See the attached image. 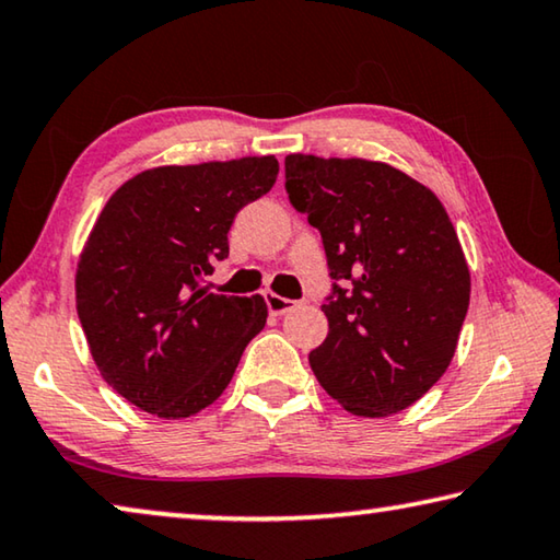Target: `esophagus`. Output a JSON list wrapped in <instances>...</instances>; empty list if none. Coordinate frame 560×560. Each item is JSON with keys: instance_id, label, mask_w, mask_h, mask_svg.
<instances>
[{"instance_id": "34e87169", "label": "esophagus", "mask_w": 560, "mask_h": 560, "mask_svg": "<svg viewBox=\"0 0 560 560\" xmlns=\"http://www.w3.org/2000/svg\"><path fill=\"white\" fill-rule=\"evenodd\" d=\"M265 302H268V310L272 315H285L288 310L295 307V300L280 298V295H275V292H265Z\"/></svg>"}]
</instances>
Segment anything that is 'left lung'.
<instances>
[{
	"label": "left lung",
	"instance_id": "1",
	"mask_svg": "<svg viewBox=\"0 0 560 560\" xmlns=\"http://www.w3.org/2000/svg\"><path fill=\"white\" fill-rule=\"evenodd\" d=\"M292 208L323 235L329 332L310 352L317 382L357 417L415 405L452 362L471 278L439 198L380 161L285 159Z\"/></svg>",
	"mask_w": 560,
	"mask_h": 560
}]
</instances>
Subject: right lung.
I'll use <instances>...</instances> for the list:
<instances>
[{
    "label": "right lung",
    "instance_id": "1",
    "mask_svg": "<svg viewBox=\"0 0 560 560\" xmlns=\"http://www.w3.org/2000/svg\"><path fill=\"white\" fill-rule=\"evenodd\" d=\"M275 178V155L161 166L126 180L101 210L79 260L77 313L101 377L131 405L180 419L231 384L268 305L200 282L228 258L237 210Z\"/></svg>",
    "mask_w": 560,
    "mask_h": 560
}]
</instances>
